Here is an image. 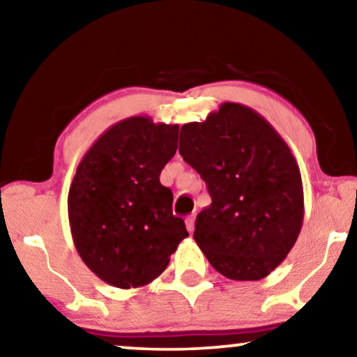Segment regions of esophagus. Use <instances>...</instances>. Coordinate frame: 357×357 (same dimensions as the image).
<instances>
[{
	"mask_svg": "<svg viewBox=\"0 0 357 357\" xmlns=\"http://www.w3.org/2000/svg\"><path fill=\"white\" fill-rule=\"evenodd\" d=\"M194 225H195V213H192V215H189L188 218H185V227H188L189 232L194 231Z\"/></svg>",
	"mask_w": 357,
	"mask_h": 357,
	"instance_id": "esophagus-1",
	"label": "esophagus"
}]
</instances>
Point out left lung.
Instances as JSON below:
<instances>
[{
	"label": "left lung",
	"mask_w": 357,
	"mask_h": 357,
	"mask_svg": "<svg viewBox=\"0 0 357 357\" xmlns=\"http://www.w3.org/2000/svg\"><path fill=\"white\" fill-rule=\"evenodd\" d=\"M179 153L206 183L211 205L194 238L218 273L259 280L300 236L301 173L273 125L247 105L225 102L204 121L181 126Z\"/></svg>",
	"instance_id": "obj_1"
}]
</instances>
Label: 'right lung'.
<instances>
[{"label":"right lung","instance_id":"1","mask_svg":"<svg viewBox=\"0 0 357 357\" xmlns=\"http://www.w3.org/2000/svg\"><path fill=\"white\" fill-rule=\"evenodd\" d=\"M178 125L130 116L98 137L68 190V221L83 263L105 284L136 289L158 278L189 236L160 183Z\"/></svg>","mask_w":357,"mask_h":357}]
</instances>
